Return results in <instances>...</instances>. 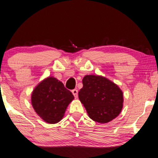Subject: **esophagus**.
<instances>
[{
	"label": "esophagus",
	"instance_id": "1",
	"mask_svg": "<svg viewBox=\"0 0 158 158\" xmlns=\"http://www.w3.org/2000/svg\"><path fill=\"white\" fill-rule=\"evenodd\" d=\"M73 94L74 95V98H77V97H78V90H77V89H74V90H73Z\"/></svg>",
	"mask_w": 158,
	"mask_h": 158
}]
</instances>
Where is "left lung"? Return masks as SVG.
I'll list each match as a JSON object with an SVG mask.
<instances>
[{
  "instance_id": "left-lung-1",
  "label": "left lung",
  "mask_w": 158,
  "mask_h": 158,
  "mask_svg": "<svg viewBox=\"0 0 158 158\" xmlns=\"http://www.w3.org/2000/svg\"><path fill=\"white\" fill-rule=\"evenodd\" d=\"M79 98L89 117L94 121L105 123L118 116L123 108V95L116 84L105 77L86 75Z\"/></svg>"
}]
</instances>
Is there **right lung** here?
<instances>
[{
  "label": "right lung",
  "instance_id": "1",
  "mask_svg": "<svg viewBox=\"0 0 158 158\" xmlns=\"http://www.w3.org/2000/svg\"><path fill=\"white\" fill-rule=\"evenodd\" d=\"M74 95L54 77H48L37 85L31 97L36 113L45 122L56 123L63 118Z\"/></svg>",
  "mask_w": 158,
  "mask_h": 158
}]
</instances>
